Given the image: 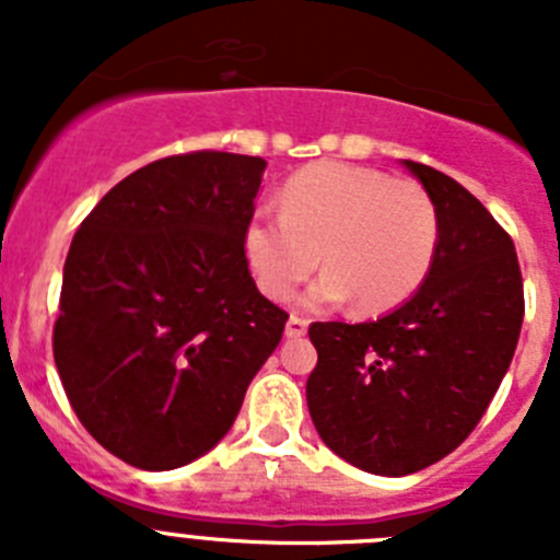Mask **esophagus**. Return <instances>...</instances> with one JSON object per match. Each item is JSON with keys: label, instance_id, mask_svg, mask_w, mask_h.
<instances>
[{"label": "esophagus", "instance_id": "34e87169", "mask_svg": "<svg viewBox=\"0 0 560 560\" xmlns=\"http://www.w3.org/2000/svg\"><path fill=\"white\" fill-rule=\"evenodd\" d=\"M305 330H308V319L291 314L289 323H285V336H289V339H300V336H305Z\"/></svg>", "mask_w": 560, "mask_h": 560}]
</instances>
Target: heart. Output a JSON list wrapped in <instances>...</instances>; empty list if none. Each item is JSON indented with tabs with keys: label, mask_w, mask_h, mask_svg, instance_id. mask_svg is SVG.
Instances as JSON below:
<instances>
[{
	"label": "heart",
	"mask_w": 560,
	"mask_h": 560,
	"mask_svg": "<svg viewBox=\"0 0 560 560\" xmlns=\"http://www.w3.org/2000/svg\"><path fill=\"white\" fill-rule=\"evenodd\" d=\"M440 244V215L418 182L375 167L314 162L280 192V215L255 212L244 255L257 289L285 303L319 266L311 305L353 296L361 314L398 308L423 285Z\"/></svg>",
	"instance_id": "heart-1"
}]
</instances>
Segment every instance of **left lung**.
I'll use <instances>...</instances> for the list:
<instances>
[{
    "mask_svg": "<svg viewBox=\"0 0 560 560\" xmlns=\"http://www.w3.org/2000/svg\"><path fill=\"white\" fill-rule=\"evenodd\" d=\"M440 215L427 280L375 323H314L308 412L330 452L407 477L474 432L516 353L524 285L516 246L459 182L404 160Z\"/></svg>",
    "mask_w": 560,
    "mask_h": 560,
    "instance_id": "1",
    "label": "left lung"
}]
</instances>
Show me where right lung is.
<instances>
[{
    "instance_id": "add662e5",
    "label": "right lung",
    "mask_w": 560,
    "mask_h": 560,
    "mask_svg": "<svg viewBox=\"0 0 560 560\" xmlns=\"http://www.w3.org/2000/svg\"><path fill=\"white\" fill-rule=\"evenodd\" d=\"M260 156L192 151L133 171L78 226L52 355L106 452L171 471L210 452L283 339L249 275L244 230Z\"/></svg>"
}]
</instances>
